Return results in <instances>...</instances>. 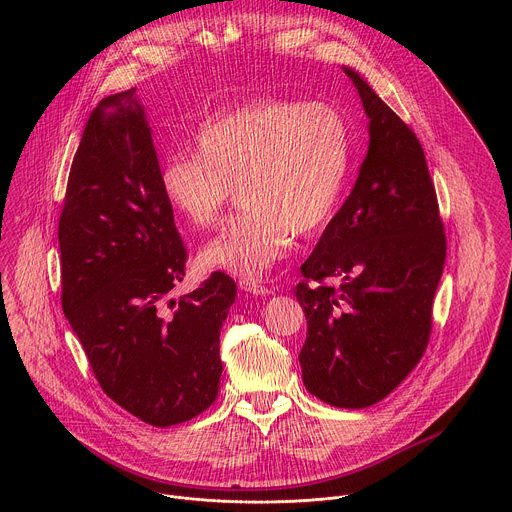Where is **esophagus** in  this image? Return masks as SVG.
<instances>
[{
    "label": "esophagus",
    "instance_id": "34e87169",
    "mask_svg": "<svg viewBox=\"0 0 512 512\" xmlns=\"http://www.w3.org/2000/svg\"><path fill=\"white\" fill-rule=\"evenodd\" d=\"M239 287L243 291H249V294H253V296H269L271 294V289L257 279H241Z\"/></svg>",
    "mask_w": 512,
    "mask_h": 512
}]
</instances>
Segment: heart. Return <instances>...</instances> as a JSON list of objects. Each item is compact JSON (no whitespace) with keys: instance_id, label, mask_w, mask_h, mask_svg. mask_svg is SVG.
Masks as SVG:
<instances>
[{"instance_id":"heart-1","label":"heart","mask_w":512,"mask_h":512,"mask_svg":"<svg viewBox=\"0 0 512 512\" xmlns=\"http://www.w3.org/2000/svg\"><path fill=\"white\" fill-rule=\"evenodd\" d=\"M194 143L198 156L164 162L162 194L190 225L208 229L237 186L245 206L200 261L253 279L287 253L291 235L330 221L350 168L348 121L324 101L257 99L206 119Z\"/></svg>"}]
</instances>
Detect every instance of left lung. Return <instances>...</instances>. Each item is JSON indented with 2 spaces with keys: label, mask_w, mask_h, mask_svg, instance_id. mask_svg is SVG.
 I'll return each mask as SVG.
<instances>
[{
  "label": "left lung",
  "mask_w": 512,
  "mask_h": 512,
  "mask_svg": "<svg viewBox=\"0 0 512 512\" xmlns=\"http://www.w3.org/2000/svg\"><path fill=\"white\" fill-rule=\"evenodd\" d=\"M344 72L369 117V152L294 296L308 320L306 389L328 405L362 409L385 399L427 348L446 235L419 139L356 70Z\"/></svg>",
  "instance_id": "8db88e82"
}]
</instances>
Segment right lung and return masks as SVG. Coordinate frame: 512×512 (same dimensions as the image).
Returning <instances> with one entry per match:
<instances>
[{
    "label": "right lung",
    "mask_w": 512,
    "mask_h": 512,
    "mask_svg": "<svg viewBox=\"0 0 512 512\" xmlns=\"http://www.w3.org/2000/svg\"><path fill=\"white\" fill-rule=\"evenodd\" d=\"M62 310L101 389L154 427L200 415L221 385L237 285L214 271L170 300L186 247L135 89L105 97L72 160L58 223Z\"/></svg>",
    "instance_id": "right-lung-1"
}]
</instances>
